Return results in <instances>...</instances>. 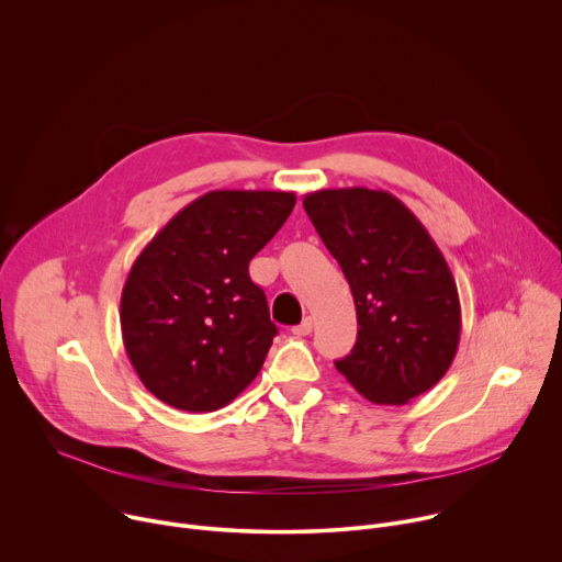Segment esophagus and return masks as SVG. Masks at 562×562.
<instances>
[{
    "label": "esophagus",
    "mask_w": 562,
    "mask_h": 562,
    "mask_svg": "<svg viewBox=\"0 0 562 562\" xmlns=\"http://www.w3.org/2000/svg\"><path fill=\"white\" fill-rule=\"evenodd\" d=\"M313 331V319L304 317L297 327H293V336H308Z\"/></svg>",
    "instance_id": "esophagus-1"
}]
</instances>
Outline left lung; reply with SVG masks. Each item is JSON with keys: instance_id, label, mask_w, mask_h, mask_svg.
Instances as JSON below:
<instances>
[{"instance_id": "1", "label": "left lung", "mask_w": 562, "mask_h": 562, "mask_svg": "<svg viewBox=\"0 0 562 562\" xmlns=\"http://www.w3.org/2000/svg\"><path fill=\"white\" fill-rule=\"evenodd\" d=\"M304 211L351 286L358 340L336 369L373 405H407L451 367L460 300L423 222L386 191L323 189Z\"/></svg>"}]
</instances>
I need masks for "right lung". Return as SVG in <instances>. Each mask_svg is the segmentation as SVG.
<instances>
[{"instance_id":"add662e5","label":"right lung","mask_w":562,"mask_h":562,"mask_svg":"<svg viewBox=\"0 0 562 562\" xmlns=\"http://www.w3.org/2000/svg\"><path fill=\"white\" fill-rule=\"evenodd\" d=\"M293 206L289 191H209L135 258L120 300L122 340L157 400L215 412L260 373L278 329L249 262Z\"/></svg>"}]
</instances>
